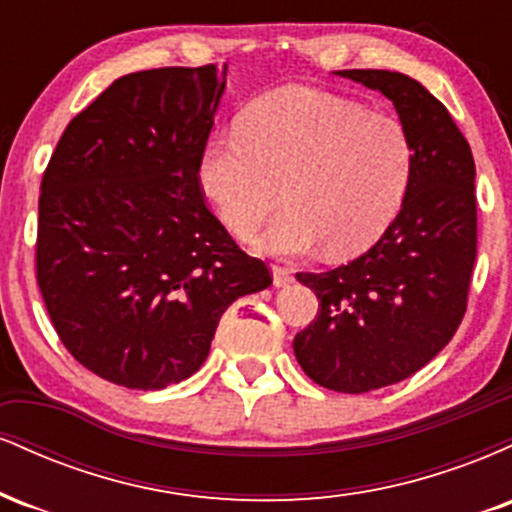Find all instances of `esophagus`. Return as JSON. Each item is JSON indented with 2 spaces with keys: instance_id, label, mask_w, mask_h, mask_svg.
Segmentation results:
<instances>
[{
  "instance_id": "1",
  "label": "esophagus",
  "mask_w": 512,
  "mask_h": 512,
  "mask_svg": "<svg viewBox=\"0 0 512 512\" xmlns=\"http://www.w3.org/2000/svg\"><path fill=\"white\" fill-rule=\"evenodd\" d=\"M272 272H274V284L276 286H289L293 281V272L289 267H284V264H274Z\"/></svg>"
}]
</instances>
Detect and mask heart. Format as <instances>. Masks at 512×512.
<instances>
[{
	"instance_id": "heart-1",
	"label": "heart",
	"mask_w": 512,
	"mask_h": 512,
	"mask_svg": "<svg viewBox=\"0 0 512 512\" xmlns=\"http://www.w3.org/2000/svg\"><path fill=\"white\" fill-rule=\"evenodd\" d=\"M411 175L402 122L313 88H281L216 134L199 158V185L236 236H248L281 199L291 204L255 245L296 255L325 243L356 255L395 219Z\"/></svg>"
}]
</instances>
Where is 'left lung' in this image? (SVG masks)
<instances>
[{"instance_id": "1", "label": "left lung", "mask_w": 512, "mask_h": 512, "mask_svg": "<svg viewBox=\"0 0 512 512\" xmlns=\"http://www.w3.org/2000/svg\"><path fill=\"white\" fill-rule=\"evenodd\" d=\"M337 74L390 98L411 142L402 209L378 243L330 272L296 274L320 298L293 339L298 363L317 385L361 395L414 375L460 327L477 260V170L460 127L419 81Z\"/></svg>"}]
</instances>
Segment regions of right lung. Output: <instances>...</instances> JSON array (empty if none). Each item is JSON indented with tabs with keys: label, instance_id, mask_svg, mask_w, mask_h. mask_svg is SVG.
<instances>
[{
	"label": "right lung",
	"instance_id": "right-lung-1",
	"mask_svg": "<svg viewBox=\"0 0 512 512\" xmlns=\"http://www.w3.org/2000/svg\"><path fill=\"white\" fill-rule=\"evenodd\" d=\"M226 72L122 76L69 122L45 168L35 279L60 342L108 383L190 378L228 305L272 284L199 185Z\"/></svg>",
	"mask_w": 512,
	"mask_h": 512
}]
</instances>
